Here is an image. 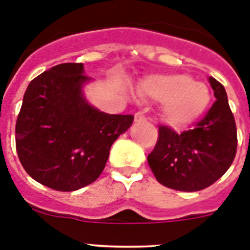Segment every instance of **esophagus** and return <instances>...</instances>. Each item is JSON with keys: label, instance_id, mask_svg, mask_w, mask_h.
<instances>
[{"label": "esophagus", "instance_id": "34e87169", "mask_svg": "<svg viewBox=\"0 0 250 250\" xmlns=\"http://www.w3.org/2000/svg\"><path fill=\"white\" fill-rule=\"evenodd\" d=\"M146 120V118H145V115L143 114V112H136L135 114V121L136 123H141V121H145Z\"/></svg>", "mask_w": 250, "mask_h": 250}]
</instances>
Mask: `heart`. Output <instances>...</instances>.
<instances>
[{
    "instance_id": "1",
    "label": "heart",
    "mask_w": 250,
    "mask_h": 250,
    "mask_svg": "<svg viewBox=\"0 0 250 250\" xmlns=\"http://www.w3.org/2000/svg\"><path fill=\"white\" fill-rule=\"evenodd\" d=\"M141 98L161 104V116L173 127H185L202 118L210 104L203 83L183 74L150 75L138 86Z\"/></svg>"
}]
</instances>
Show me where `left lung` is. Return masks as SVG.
I'll return each mask as SVG.
<instances>
[{"instance_id":"left-lung-1","label":"left lung","mask_w":250,"mask_h":250,"mask_svg":"<svg viewBox=\"0 0 250 250\" xmlns=\"http://www.w3.org/2000/svg\"><path fill=\"white\" fill-rule=\"evenodd\" d=\"M216 101L205 118L191 130L176 134L159 126L155 147L147 163L156 180L180 191H198L210 187L233 163L237 152V126L224 86L209 77Z\"/></svg>"}]
</instances>
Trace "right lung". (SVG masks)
<instances>
[{
  "label": "right lung",
  "mask_w": 250,
  "mask_h": 250,
  "mask_svg": "<svg viewBox=\"0 0 250 250\" xmlns=\"http://www.w3.org/2000/svg\"><path fill=\"white\" fill-rule=\"evenodd\" d=\"M92 81L83 63H60L27 86L16 123V150L26 173L40 184L74 191L103 173L114 141L132 115L100 111L83 87Z\"/></svg>",
  "instance_id": "1"
}]
</instances>
